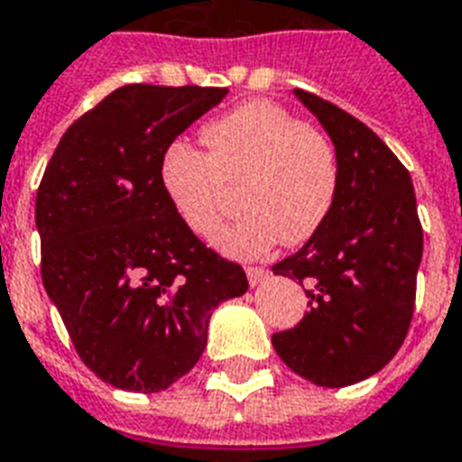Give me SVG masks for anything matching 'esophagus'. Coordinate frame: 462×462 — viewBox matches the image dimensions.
Masks as SVG:
<instances>
[{
	"mask_svg": "<svg viewBox=\"0 0 462 462\" xmlns=\"http://www.w3.org/2000/svg\"><path fill=\"white\" fill-rule=\"evenodd\" d=\"M245 274H248L250 287H260V284H264V282L270 280V272L264 270V267H248Z\"/></svg>",
	"mask_w": 462,
	"mask_h": 462,
	"instance_id": "esophagus-1",
	"label": "esophagus"
}]
</instances>
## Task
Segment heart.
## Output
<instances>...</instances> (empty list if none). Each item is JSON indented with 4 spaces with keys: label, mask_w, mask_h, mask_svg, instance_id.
I'll return each mask as SVG.
<instances>
[{
    "label": "heart",
    "mask_w": 462,
    "mask_h": 462,
    "mask_svg": "<svg viewBox=\"0 0 462 462\" xmlns=\"http://www.w3.org/2000/svg\"><path fill=\"white\" fill-rule=\"evenodd\" d=\"M209 156L185 142L168 146L161 185L178 219L209 238L226 205V185H243L248 209L221 228L214 245L255 260L277 243L301 245L325 226L337 202L339 161L325 134L267 101H250L202 130Z\"/></svg>",
    "instance_id": "1"
}]
</instances>
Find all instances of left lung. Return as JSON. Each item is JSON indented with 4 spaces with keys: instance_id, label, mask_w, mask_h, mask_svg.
I'll return each mask as SVG.
<instances>
[{
    "instance_id": "8db88e82",
    "label": "left lung",
    "mask_w": 462,
    "mask_h": 462,
    "mask_svg": "<svg viewBox=\"0 0 462 462\" xmlns=\"http://www.w3.org/2000/svg\"><path fill=\"white\" fill-rule=\"evenodd\" d=\"M339 161L337 202L325 226L272 267L306 287L310 310L272 345L294 374L342 388L374 376L405 342L421 263L412 178L356 117L294 88Z\"/></svg>"
}]
</instances>
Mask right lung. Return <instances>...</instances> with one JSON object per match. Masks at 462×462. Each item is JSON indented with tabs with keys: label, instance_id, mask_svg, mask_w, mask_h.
Instances as JSON below:
<instances>
[{
	"label": "right lung",
	"instance_id": "add662e5",
	"mask_svg": "<svg viewBox=\"0 0 462 462\" xmlns=\"http://www.w3.org/2000/svg\"><path fill=\"white\" fill-rule=\"evenodd\" d=\"M226 94L123 86L64 132L38 188L45 291L81 361L123 391L185 376L212 310L248 291L241 264L205 248L161 185L168 146Z\"/></svg>",
	"mask_w": 462,
	"mask_h": 462
}]
</instances>
